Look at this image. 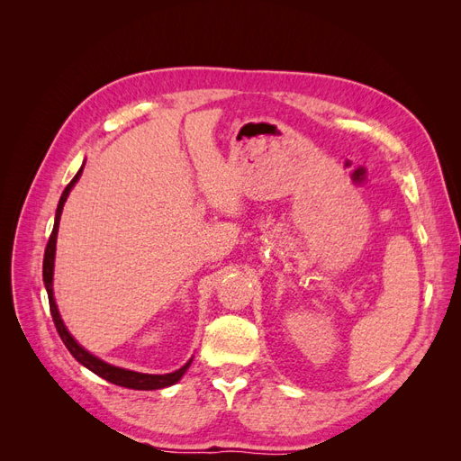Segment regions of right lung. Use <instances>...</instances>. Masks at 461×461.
Here are the masks:
<instances>
[{
  "instance_id": "right-lung-1",
  "label": "right lung",
  "mask_w": 461,
  "mask_h": 461,
  "mask_svg": "<svg viewBox=\"0 0 461 461\" xmlns=\"http://www.w3.org/2000/svg\"><path fill=\"white\" fill-rule=\"evenodd\" d=\"M82 169H85V163H82V167L78 169V173L75 175V178L67 185V188L61 194L59 203H58V212H55L53 230H51V236H50L48 246H46V254H44V271H41V275H44V285H46V290H48L50 310H51L55 329H58L63 344L67 346V350L73 354V357L78 361V364L85 366L86 369H90L92 373H95L97 376H102V379H105L109 383L124 386V388H134V390H158V388L171 386V384H175V383H178L180 379H183V375L186 373V369L192 364V357L180 369H176L173 373H165V375H149V373H138V371H131V369H122V367H117V366H111V364H107V361H104L100 357H95L94 354H90L86 348H82L75 340L73 334L68 332V329L63 323L61 313L58 310V303H55V298H53L55 244H58V232H59V221H61V213H63V205H65V202L68 198V194H71L73 186L78 183V178L82 175Z\"/></svg>"
}]
</instances>
